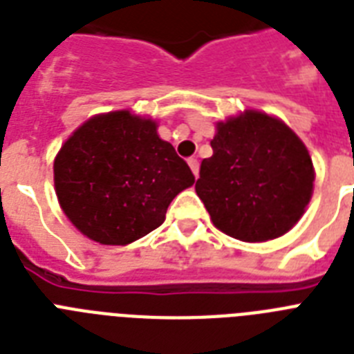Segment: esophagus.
I'll list each match as a JSON object with an SVG mask.
<instances>
[{"label": "esophagus", "mask_w": 354, "mask_h": 354, "mask_svg": "<svg viewBox=\"0 0 354 354\" xmlns=\"http://www.w3.org/2000/svg\"><path fill=\"white\" fill-rule=\"evenodd\" d=\"M187 163H189V167H191L194 178H198V174H200V163H198L196 158H189V160H187Z\"/></svg>", "instance_id": "34e87169"}]
</instances>
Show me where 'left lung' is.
<instances>
[{
  "mask_svg": "<svg viewBox=\"0 0 354 354\" xmlns=\"http://www.w3.org/2000/svg\"><path fill=\"white\" fill-rule=\"evenodd\" d=\"M216 131L196 182L212 223L242 242L286 234L313 194L306 145L281 120L258 111L220 122Z\"/></svg>",
  "mask_w": 354,
  "mask_h": 354,
  "instance_id": "8db88e82",
  "label": "left lung"
}]
</instances>
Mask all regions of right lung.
<instances>
[{"label": "right lung", "mask_w": 354, "mask_h": 354, "mask_svg": "<svg viewBox=\"0 0 354 354\" xmlns=\"http://www.w3.org/2000/svg\"><path fill=\"white\" fill-rule=\"evenodd\" d=\"M151 118L97 114L73 132L54 160V187L77 231L127 245L165 220L169 203L194 183L189 165L158 136Z\"/></svg>", "instance_id": "obj_1"}]
</instances>
